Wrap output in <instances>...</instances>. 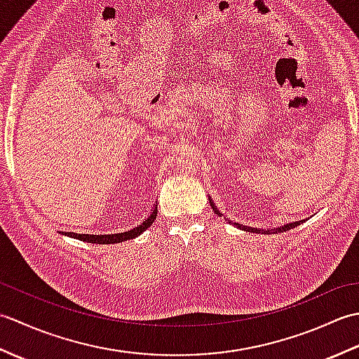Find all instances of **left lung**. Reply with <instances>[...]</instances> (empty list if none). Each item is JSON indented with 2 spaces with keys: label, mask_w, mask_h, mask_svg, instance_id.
<instances>
[{
  "label": "left lung",
  "mask_w": 359,
  "mask_h": 359,
  "mask_svg": "<svg viewBox=\"0 0 359 359\" xmlns=\"http://www.w3.org/2000/svg\"><path fill=\"white\" fill-rule=\"evenodd\" d=\"M210 203H211V208L215 210V212L217 216H220L222 217L224 215L222 212H220L216 207H215V203L211 202V199H210ZM231 224V222H230ZM301 224H304V220H296V222H293V224H285V225H282V226H278V228H271V230H269V228H266V230H259V228H253V226H247V225H242V224H236L234 222V225L238 226V228H241V230H243V231H250V233H265V234H270L271 231L273 233H282V231H288V230H292V228H294V226H297V225H301Z\"/></svg>",
  "instance_id": "obj_1"
}]
</instances>
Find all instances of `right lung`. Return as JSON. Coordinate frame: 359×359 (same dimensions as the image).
Returning <instances> with one entry per match:
<instances>
[{
	"instance_id": "1",
	"label": "right lung",
	"mask_w": 359,
	"mask_h": 359,
	"mask_svg": "<svg viewBox=\"0 0 359 359\" xmlns=\"http://www.w3.org/2000/svg\"><path fill=\"white\" fill-rule=\"evenodd\" d=\"M157 217V205L154 207V210L151 211V215L143 220L140 225H137L131 230L123 231V233H116V234H79V233H63L66 236H69V238L74 239H79L83 242H89V243H117V242H123V241H129V239H134L137 236H140L144 230H147L148 226L152 225Z\"/></svg>"
}]
</instances>
